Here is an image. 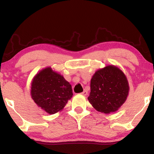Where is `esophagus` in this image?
Instances as JSON below:
<instances>
[{"mask_svg":"<svg viewBox=\"0 0 154 154\" xmlns=\"http://www.w3.org/2000/svg\"><path fill=\"white\" fill-rule=\"evenodd\" d=\"M83 95H84V96H86V95H88V91H86V90H84L83 91V92L82 93Z\"/></svg>","mask_w":154,"mask_h":154,"instance_id":"obj_1","label":"esophagus"}]
</instances>
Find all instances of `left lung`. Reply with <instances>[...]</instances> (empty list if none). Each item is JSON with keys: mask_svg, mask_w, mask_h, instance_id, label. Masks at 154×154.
Returning <instances> with one entry per match:
<instances>
[{"mask_svg": "<svg viewBox=\"0 0 154 154\" xmlns=\"http://www.w3.org/2000/svg\"><path fill=\"white\" fill-rule=\"evenodd\" d=\"M128 92L126 75L119 68L109 65L98 70L92 76L88 99L96 111L108 114L121 107Z\"/></svg>", "mask_w": 154, "mask_h": 154, "instance_id": "obj_1", "label": "left lung"}]
</instances>
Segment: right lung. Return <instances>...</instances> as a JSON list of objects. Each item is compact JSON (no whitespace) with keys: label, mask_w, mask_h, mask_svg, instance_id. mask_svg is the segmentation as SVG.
Masks as SVG:
<instances>
[{"label":"right lung","mask_w":154,"mask_h":154,"mask_svg":"<svg viewBox=\"0 0 154 154\" xmlns=\"http://www.w3.org/2000/svg\"><path fill=\"white\" fill-rule=\"evenodd\" d=\"M30 94L36 105L49 114L62 111L73 95L71 85L51 67L41 70L33 78Z\"/></svg>","instance_id":"obj_1"}]
</instances>
